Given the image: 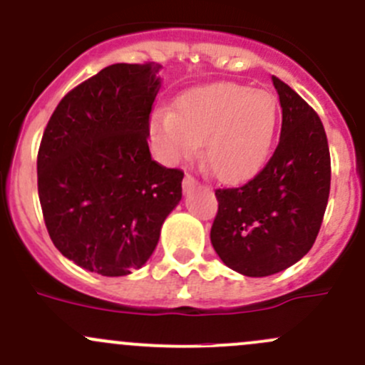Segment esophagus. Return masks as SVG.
Instances as JSON below:
<instances>
[{"instance_id": "esophagus-1", "label": "esophagus", "mask_w": 365, "mask_h": 365, "mask_svg": "<svg viewBox=\"0 0 365 365\" xmlns=\"http://www.w3.org/2000/svg\"><path fill=\"white\" fill-rule=\"evenodd\" d=\"M196 185H197V180L194 178L192 175H185V178H183V190H190Z\"/></svg>"}]
</instances>
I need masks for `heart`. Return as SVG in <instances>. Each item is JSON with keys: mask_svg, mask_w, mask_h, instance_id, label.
Returning a JSON list of instances; mask_svg holds the SVG:
<instances>
[{"mask_svg": "<svg viewBox=\"0 0 365 365\" xmlns=\"http://www.w3.org/2000/svg\"><path fill=\"white\" fill-rule=\"evenodd\" d=\"M277 130V104L268 91L217 83L194 88L175 113L157 111L150 139L165 162L187 160L203 145V160L226 183L252 178L264 165Z\"/></svg>", "mask_w": 365, "mask_h": 365, "instance_id": "obj_1", "label": "heart"}]
</instances>
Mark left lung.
Returning a JSON list of instances; mask_svg holds the SVG:
<instances>
[{
    "mask_svg": "<svg viewBox=\"0 0 365 365\" xmlns=\"http://www.w3.org/2000/svg\"><path fill=\"white\" fill-rule=\"evenodd\" d=\"M282 108L279 145L245 185L217 189L210 240L224 264L247 277H267L311 251L330 194V152L314 109L272 77Z\"/></svg>",
    "mask_w": 365,
    "mask_h": 365,
    "instance_id": "left-lung-1",
    "label": "left lung"
}]
</instances>
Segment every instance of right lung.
Segmentation results:
<instances>
[{"label": "right lung", "instance_id": "1", "mask_svg": "<svg viewBox=\"0 0 365 365\" xmlns=\"http://www.w3.org/2000/svg\"><path fill=\"white\" fill-rule=\"evenodd\" d=\"M155 63H116L68 91L38 148L36 176L54 247L84 270L120 277L155 251L182 200L183 171L152 159Z\"/></svg>", "mask_w": 365, "mask_h": 365}]
</instances>
